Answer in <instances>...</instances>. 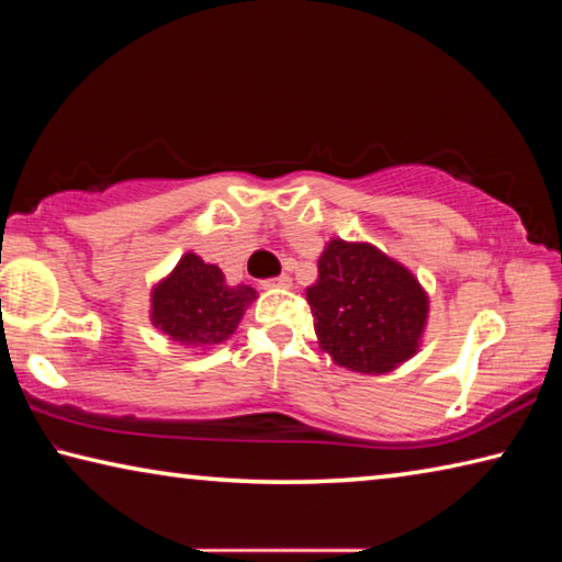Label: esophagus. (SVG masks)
<instances>
[{"instance_id":"1","label":"esophagus","mask_w":562,"mask_h":562,"mask_svg":"<svg viewBox=\"0 0 562 562\" xmlns=\"http://www.w3.org/2000/svg\"><path fill=\"white\" fill-rule=\"evenodd\" d=\"M290 284H292L290 274H278V278L262 280V288H265V290H272V288H290Z\"/></svg>"}]
</instances>
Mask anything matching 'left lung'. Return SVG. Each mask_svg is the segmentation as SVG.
I'll return each mask as SVG.
<instances>
[{"label":"left lung","mask_w":562,"mask_h":562,"mask_svg":"<svg viewBox=\"0 0 562 562\" xmlns=\"http://www.w3.org/2000/svg\"><path fill=\"white\" fill-rule=\"evenodd\" d=\"M322 349L339 367L384 374L414 355L429 300L414 274L367 243L331 240L307 288Z\"/></svg>","instance_id":"1"}]
</instances>
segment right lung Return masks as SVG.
Segmentation results:
<instances>
[{"label":"right lung","instance_id":"add662e5","mask_svg":"<svg viewBox=\"0 0 562 562\" xmlns=\"http://www.w3.org/2000/svg\"><path fill=\"white\" fill-rule=\"evenodd\" d=\"M255 300L247 284H227L217 265L198 255L180 258L170 278L154 290V325L170 339L190 347L221 345L235 331L245 304Z\"/></svg>","mask_w":562,"mask_h":562}]
</instances>
